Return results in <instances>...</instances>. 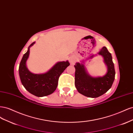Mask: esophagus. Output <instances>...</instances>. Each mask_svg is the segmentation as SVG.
I'll list each match as a JSON object with an SVG mask.
<instances>
[{"mask_svg":"<svg viewBox=\"0 0 133 133\" xmlns=\"http://www.w3.org/2000/svg\"><path fill=\"white\" fill-rule=\"evenodd\" d=\"M69 62H70V63L71 65H74V64H75V62H76V59L75 58H70L69 59Z\"/></svg>","mask_w":133,"mask_h":133,"instance_id":"esophagus-1","label":"esophagus"}]
</instances>
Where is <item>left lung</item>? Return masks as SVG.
<instances>
[{
	"instance_id": "obj_1",
	"label": "left lung",
	"mask_w": 133,
	"mask_h": 133,
	"mask_svg": "<svg viewBox=\"0 0 133 133\" xmlns=\"http://www.w3.org/2000/svg\"><path fill=\"white\" fill-rule=\"evenodd\" d=\"M102 55L107 67V73L103 76L94 77L89 74L84 65V62L76 63L74 67L75 85L79 93L89 98H97L109 90L115 79V71L111 54L105 46H103L97 53ZM97 54H92L88 59Z\"/></svg>"
}]
</instances>
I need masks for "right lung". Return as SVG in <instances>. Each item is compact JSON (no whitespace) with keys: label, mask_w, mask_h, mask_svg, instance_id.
<instances>
[{"label":"right lung","mask_w":133,"mask_h":133,"mask_svg":"<svg viewBox=\"0 0 133 133\" xmlns=\"http://www.w3.org/2000/svg\"><path fill=\"white\" fill-rule=\"evenodd\" d=\"M35 43L34 42L31 44L26 53L24 54L19 64V74L22 84L26 90L35 96L43 97L52 94L56 90L60 75L70 64L68 60L58 62L46 73H31L28 69L26 62L29 58L30 48Z\"/></svg>","instance_id":"obj_1"}]
</instances>
